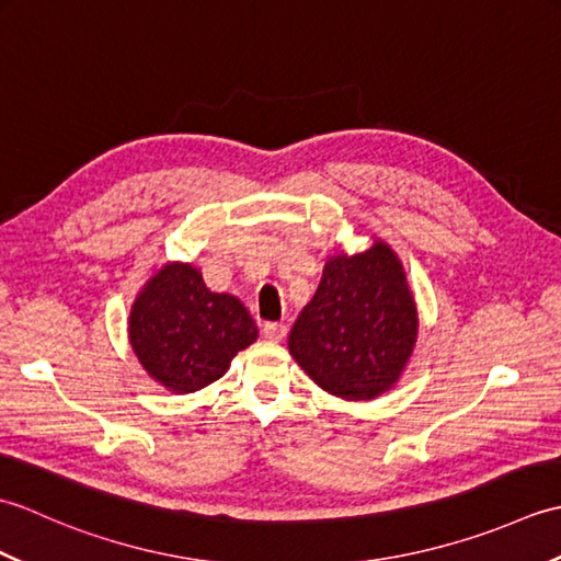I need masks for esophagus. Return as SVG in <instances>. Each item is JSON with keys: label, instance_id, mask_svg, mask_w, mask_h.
Returning a JSON list of instances; mask_svg holds the SVG:
<instances>
[{"label": "esophagus", "instance_id": "1", "mask_svg": "<svg viewBox=\"0 0 561 561\" xmlns=\"http://www.w3.org/2000/svg\"><path fill=\"white\" fill-rule=\"evenodd\" d=\"M262 335H265V340H270V342H282L284 337H287V325L265 323L262 325Z\"/></svg>", "mask_w": 561, "mask_h": 561}]
</instances>
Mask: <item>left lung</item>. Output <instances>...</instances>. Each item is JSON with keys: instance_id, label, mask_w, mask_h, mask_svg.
Listing matches in <instances>:
<instances>
[{"instance_id": "obj_1", "label": "left lung", "mask_w": 561, "mask_h": 561, "mask_svg": "<svg viewBox=\"0 0 561 561\" xmlns=\"http://www.w3.org/2000/svg\"><path fill=\"white\" fill-rule=\"evenodd\" d=\"M420 335V313L400 257L386 241L330 255L318 291L289 332L308 378L342 400H374L398 383Z\"/></svg>"}]
</instances>
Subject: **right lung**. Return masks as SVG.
Masks as SVG:
<instances>
[{
    "label": "right lung",
    "mask_w": 561,
    "mask_h": 561,
    "mask_svg": "<svg viewBox=\"0 0 561 561\" xmlns=\"http://www.w3.org/2000/svg\"><path fill=\"white\" fill-rule=\"evenodd\" d=\"M127 335L141 368L185 396L229 371L233 356L257 340V325L236 296L209 291L195 265L165 262L137 294Z\"/></svg>",
    "instance_id": "right-lung-1"
}]
</instances>
